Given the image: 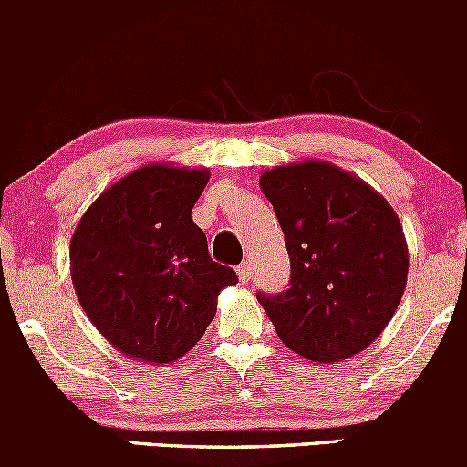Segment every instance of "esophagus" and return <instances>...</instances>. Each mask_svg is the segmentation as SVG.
Listing matches in <instances>:
<instances>
[{"mask_svg":"<svg viewBox=\"0 0 467 467\" xmlns=\"http://www.w3.org/2000/svg\"><path fill=\"white\" fill-rule=\"evenodd\" d=\"M238 279L244 281V284L252 279V265H249V261L240 263V265H238Z\"/></svg>","mask_w":467,"mask_h":467,"instance_id":"obj_1","label":"esophagus"}]
</instances>
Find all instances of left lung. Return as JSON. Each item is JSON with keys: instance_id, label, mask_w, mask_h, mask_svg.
<instances>
[{"instance_id": "left-lung-1", "label": "left lung", "mask_w": 467, "mask_h": 467, "mask_svg": "<svg viewBox=\"0 0 467 467\" xmlns=\"http://www.w3.org/2000/svg\"><path fill=\"white\" fill-rule=\"evenodd\" d=\"M290 256V288L256 295L281 343L317 363L370 348L389 327L409 276L395 209L329 161L275 165L258 179Z\"/></svg>"}]
</instances>
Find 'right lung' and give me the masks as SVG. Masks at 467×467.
Instances as JSON below:
<instances>
[{"label":"right lung","mask_w":467,"mask_h":467,"mask_svg":"<svg viewBox=\"0 0 467 467\" xmlns=\"http://www.w3.org/2000/svg\"><path fill=\"white\" fill-rule=\"evenodd\" d=\"M211 172L147 163L106 188L78 220L70 275L95 329L133 361L186 357L218 311V295L238 284L232 267L211 261L192 223Z\"/></svg>","instance_id":"1"}]
</instances>
